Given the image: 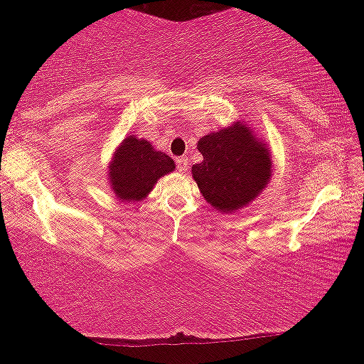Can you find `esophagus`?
<instances>
[{
  "mask_svg": "<svg viewBox=\"0 0 364 364\" xmlns=\"http://www.w3.org/2000/svg\"><path fill=\"white\" fill-rule=\"evenodd\" d=\"M176 166H178L179 173H185V171L188 169V159L186 157H178L176 159Z\"/></svg>",
  "mask_w": 364,
  "mask_h": 364,
  "instance_id": "1",
  "label": "esophagus"
}]
</instances>
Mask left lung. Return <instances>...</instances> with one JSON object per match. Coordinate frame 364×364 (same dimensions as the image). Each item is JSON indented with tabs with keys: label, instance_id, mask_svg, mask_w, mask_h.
Wrapping results in <instances>:
<instances>
[{
	"label": "left lung",
	"instance_id": "obj_1",
	"mask_svg": "<svg viewBox=\"0 0 364 364\" xmlns=\"http://www.w3.org/2000/svg\"><path fill=\"white\" fill-rule=\"evenodd\" d=\"M203 161L191 176L215 210L236 212L252 203L272 178V156L245 121L203 135L196 145Z\"/></svg>",
	"mask_w": 364,
	"mask_h": 364
}]
</instances>
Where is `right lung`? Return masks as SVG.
Masks as SVG:
<instances>
[{"mask_svg": "<svg viewBox=\"0 0 364 364\" xmlns=\"http://www.w3.org/2000/svg\"><path fill=\"white\" fill-rule=\"evenodd\" d=\"M176 164L149 140L128 135L116 147L107 166V181L121 202H140L154 190L157 179L173 173Z\"/></svg>", "mask_w": 364, "mask_h": 364, "instance_id": "1", "label": "right lung"}]
</instances>
